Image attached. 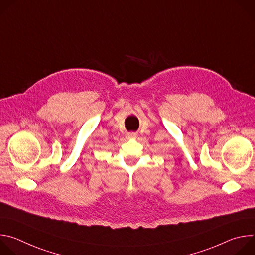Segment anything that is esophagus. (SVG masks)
I'll use <instances>...</instances> for the list:
<instances>
[{"instance_id": "1", "label": "esophagus", "mask_w": 255, "mask_h": 255, "mask_svg": "<svg viewBox=\"0 0 255 255\" xmlns=\"http://www.w3.org/2000/svg\"><path fill=\"white\" fill-rule=\"evenodd\" d=\"M127 137H128V138H136V137H137V134H136L135 132H129V133L127 134Z\"/></svg>"}]
</instances>
